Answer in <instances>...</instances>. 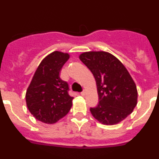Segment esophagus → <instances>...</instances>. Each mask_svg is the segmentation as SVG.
I'll list each match as a JSON object with an SVG mask.
<instances>
[{"instance_id": "obj_1", "label": "esophagus", "mask_w": 159, "mask_h": 159, "mask_svg": "<svg viewBox=\"0 0 159 159\" xmlns=\"http://www.w3.org/2000/svg\"><path fill=\"white\" fill-rule=\"evenodd\" d=\"M81 95H82V96H84V95H86V92H85V91H84V92H81Z\"/></svg>"}]
</instances>
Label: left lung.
I'll list each match as a JSON object with an SVG mask.
<instances>
[{"label":"left lung","mask_w":159,"mask_h":159,"mask_svg":"<svg viewBox=\"0 0 159 159\" xmlns=\"http://www.w3.org/2000/svg\"><path fill=\"white\" fill-rule=\"evenodd\" d=\"M79 57L96 81L99 101L96 107L90 109L93 117L104 125H116L124 120L138 102L136 84L127 68L107 52H86Z\"/></svg>","instance_id":"1"}]
</instances>
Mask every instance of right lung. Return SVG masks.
<instances>
[{
    "label": "right lung",
    "instance_id": "obj_1",
    "mask_svg": "<svg viewBox=\"0 0 159 159\" xmlns=\"http://www.w3.org/2000/svg\"><path fill=\"white\" fill-rule=\"evenodd\" d=\"M69 58L68 53L59 51L48 55L38 66L26 91L28 109L42 123H57L72 106L68 84L60 77L61 68Z\"/></svg>",
    "mask_w": 159,
    "mask_h": 159
}]
</instances>
